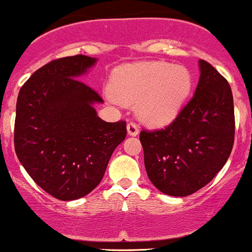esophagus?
<instances>
[{
    "instance_id": "34e87169",
    "label": "esophagus",
    "mask_w": 252,
    "mask_h": 252,
    "mask_svg": "<svg viewBox=\"0 0 252 252\" xmlns=\"http://www.w3.org/2000/svg\"><path fill=\"white\" fill-rule=\"evenodd\" d=\"M127 132H128L129 136H137L139 132V128L133 121H129V123L127 124Z\"/></svg>"
}]
</instances>
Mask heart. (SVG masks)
<instances>
[{"instance_id":"obj_1","label":"heart","mask_w":252,"mask_h":252,"mask_svg":"<svg viewBox=\"0 0 252 252\" xmlns=\"http://www.w3.org/2000/svg\"><path fill=\"white\" fill-rule=\"evenodd\" d=\"M192 88V76L184 66L147 62L118 68L110 94L123 104L138 103V115L153 125L170 123Z\"/></svg>"}]
</instances>
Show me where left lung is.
Instances as JSON below:
<instances>
[{"label":"left lung","mask_w":252,"mask_h":252,"mask_svg":"<svg viewBox=\"0 0 252 252\" xmlns=\"http://www.w3.org/2000/svg\"><path fill=\"white\" fill-rule=\"evenodd\" d=\"M200 69L195 94L178 116L164 128L139 133L147 175L165 195L184 197L205 188L233 149L230 86L210 62L201 60Z\"/></svg>","instance_id":"left-lung-1"}]
</instances>
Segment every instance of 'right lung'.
Masks as SVG:
<instances>
[{"label":"right lung","instance_id":"right-lung-1","mask_svg":"<svg viewBox=\"0 0 252 252\" xmlns=\"http://www.w3.org/2000/svg\"><path fill=\"white\" fill-rule=\"evenodd\" d=\"M76 55L50 61L22 86L17 99L14 149L27 173L61 201L88 195L99 185L126 121L96 116L101 96L78 78L95 63Z\"/></svg>","mask_w":252,"mask_h":252}]
</instances>
